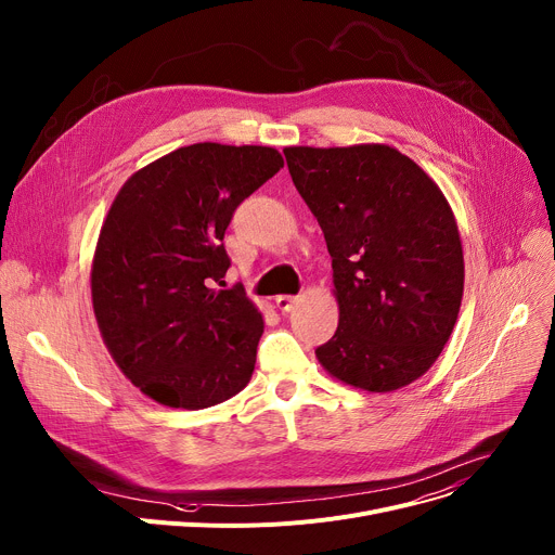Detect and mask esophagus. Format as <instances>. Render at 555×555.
Returning <instances> with one entry per match:
<instances>
[{
    "label": "esophagus",
    "instance_id": "34e87169",
    "mask_svg": "<svg viewBox=\"0 0 555 555\" xmlns=\"http://www.w3.org/2000/svg\"><path fill=\"white\" fill-rule=\"evenodd\" d=\"M299 297H292V294H281V297H276V308L281 312H289L294 306H297Z\"/></svg>",
    "mask_w": 555,
    "mask_h": 555
}]
</instances>
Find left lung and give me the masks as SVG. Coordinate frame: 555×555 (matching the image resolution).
<instances>
[{
    "instance_id": "1",
    "label": "left lung",
    "mask_w": 555,
    "mask_h": 555,
    "mask_svg": "<svg viewBox=\"0 0 555 555\" xmlns=\"http://www.w3.org/2000/svg\"><path fill=\"white\" fill-rule=\"evenodd\" d=\"M323 230L339 299L325 371L388 392L422 377L447 346L464 292L453 211L409 156L386 144L283 152Z\"/></svg>"
}]
</instances>
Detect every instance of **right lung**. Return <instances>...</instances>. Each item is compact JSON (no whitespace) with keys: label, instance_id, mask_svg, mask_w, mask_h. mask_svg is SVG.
Here are the masks:
<instances>
[{"label":"right lung","instance_id":"right-lung-1","mask_svg":"<svg viewBox=\"0 0 555 555\" xmlns=\"http://www.w3.org/2000/svg\"><path fill=\"white\" fill-rule=\"evenodd\" d=\"M283 167L272 146L198 142L133 173L102 225L91 294L120 371L169 409L198 411L241 392L263 317L225 285L236 207Z\"/></svg>","mask_w":555,"mask_h":555}]
</instances>
